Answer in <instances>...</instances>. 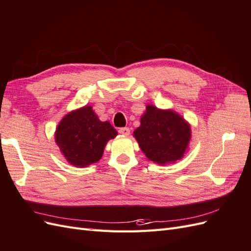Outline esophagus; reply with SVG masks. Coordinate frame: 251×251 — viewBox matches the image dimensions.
Instances as JSON below:
<instances>
[{
    "label": "esophagus",
    "mask_w": 251,
    "mask_h": 251,
    "mask_svg": "<svg viewBox=\"0 0 251 251\" xmlns=\"http://www.w3.org/2000/svg\"><path fill=\"white\" fill-rule=\"evenodd\" d=\"M118 132H119V134L124 135V136H128V135H130L131 130L128 127H120L119 130H118Z\"/></svg>",
    "instance_id": "obj_1"
}]
</instances>
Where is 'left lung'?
Wrapping results in <instances>:
<instances>
[{"label": "left lung", "mask_w": 251, "mask_h": 251, "mask_svg": "<svg viewBox=\"0 0 251 251\" xmlns=\"http://www.w3.org/2000/svg\"><path fill=\"white\" fill-rule=\"evenodd\" d=\"M134 136L151 161L166 164L183 157L192 132L184 118L175 111L147 105Z\"/></svg>", "instance_id": "obj_1"}]
</instances>
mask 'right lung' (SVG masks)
Masks as SVG:
<instances>
[{"mask_svg": "<svg viewBox=\"0 0 251 251\" xmlns=\"http://www.w3.org/2000/svg\"><path fill=\"white\" fill-rule=\"evenodd\" d=\"M117 136L109 121H100L91 105L70 112L58 124L55 142L74 166H88L102 157L105 144Z\"/></svg>", "mask_w": 251, "mask_h": 251, "instance_id": "obj_1", "label": "right lung"}]
</instances>
